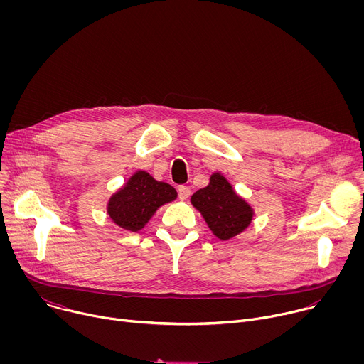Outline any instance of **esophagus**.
Here are the masks:
<instances>
[{"label": "esophagus", "instance_id": "1", "mask_svg": "<svg viewBox=\"0 0 364 364\" xmlns=\"http://www.w3.org/2000/svg\"><path fill=\"white\" fill-rule=\"evenodd\" d=\"M190 193H191V190H190L187 186H180V187H178V197H180V200L188 198V197H190Z\"/></svg>", "mask_w": 364, "mask_h": 364}]
</instances>
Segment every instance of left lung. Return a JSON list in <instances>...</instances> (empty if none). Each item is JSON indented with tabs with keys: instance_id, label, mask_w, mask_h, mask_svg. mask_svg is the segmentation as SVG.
I'll return each instance as SVG.
<instances>
[{
	"instance_id": "8db88e82",
	"label": "left lung",
	"mask_w": 364,
	"mask_h": 364,
	"mask_svg": "<svg viewBox=\"0 0 364 364\" xmlns=\"http://www.w3.org/2000/svg\"><path fill=\"white\" fill-rule=\"evenodd\" d=\"M191 204L222 240L242 233L253 218L252 207L235 193L230 183L220 173H215L209 186L191 196Z\"/></svg>"
}]
</instances>
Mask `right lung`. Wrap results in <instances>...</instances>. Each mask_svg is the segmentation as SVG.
<instances>
[{
    "label": "right lung",
    "mask_w": 364,
    "mask_h": 364,
    "mask_svg": "<svg viewBox=\"0 0 364 364\" xmlns=\"http://www.w3.org/2000/svg\"><path fill=\"white\" fill-rule=\"evenodd\" d=\"M173 186L157 181L146 171H136L108 203L109 218L122 229L141 230L159 207L176 200Z\"/></svg>",
    "instance_id": "right-lung-1"
}]
</instances>
